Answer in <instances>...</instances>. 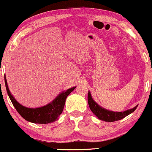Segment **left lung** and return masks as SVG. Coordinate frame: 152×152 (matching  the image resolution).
<instances>
[{"label": "left lung", "mask_w": 152, "mask_h": 152, "mask_svg": "<svg viewBox=\"0 0 152 152\" xmlns=\"http://www.w3.org/2000/svg\"><path fill=\"white\" fill-rule=\"evenodd\" d=\"M88 102L90 110L93 111V114L99 119H100L102 121H104L107 122H114L116 121L121 120V119L125 118L126 116H128V115H129L133 112L137 107V105L134 108L124 111L123 112H116V111H109L107 109H105L104 108L101 107L93 100L90 91H88Z\"/></svg>", "instance_id": "left-lung-1"}]
</instances>
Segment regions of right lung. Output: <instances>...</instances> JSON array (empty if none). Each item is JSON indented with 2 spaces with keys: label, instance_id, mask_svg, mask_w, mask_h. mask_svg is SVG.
Wrapping results in <instances>:
<instances>
[{
  "label": "right lung",
  "instance_id": "add662e5",
  "mask_svg": "<svg viewBox=\"0 0 152 152\" xmlns=\"http://www.w3.org/2000/svg\"><path fill=\"white\" fill-rule=\"evenodd\" d=\"M5 83L7 95L17 112L27 121L38 124H47L57 121L59 115L62 114L67 96L76 88V87H73L66 91L62 92L52 102L45 106L33 109L22 106L14 98L9 90L5 76Z\"/></svg>",
  "mask_w": 152,
  "mask_h": 152
}]
</instances>
